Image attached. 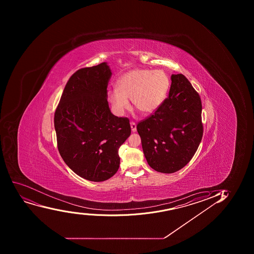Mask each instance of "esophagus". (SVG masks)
<instances>
[{"label": "esophagus", "instance_id": "esophagus-1", "mask_svg": "<svg viewBox=\"0 0 254 254\" xmlns=\"http://www.w3.org/2000/svg\"><path fill=\"white\" fill-rule=\"evenodd\" d=\"M131 131H132V132H136V123H132V122H131Z\"/></svg>", "mask_w": 254, "mask_h": 254}]
</instances>
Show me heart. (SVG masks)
Returning a JSON list of instances; mask_svg holds the SVG:
<instances>
[{
  "label": "heart",
  "instance_id": "b5f03b06",
  "mask_svg": "<svg viewBox=\"0 0 254 254\" xmlns=\"http://www.w3.org/2000/svg\"><path fill=\"white\" fill-rule=\"evenodd\" d=\"M117 86L118 88L108 91V99L118 115H123L128 110L129 99H131L134 108L142 115L147 116L163 104L171 80L164 71L135 68L123 74Z\"/></svg>",
  "mask_w": 254,
  "mask_h": 254
}]
</instances>
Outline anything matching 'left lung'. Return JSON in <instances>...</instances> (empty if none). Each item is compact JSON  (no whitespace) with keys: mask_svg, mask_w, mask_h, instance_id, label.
Returning a JSON list of instances; mask_svg holds the SVG:
<instances>
[{"mask_svg":"<svg viewBox=\"0 0 254 254\" xmlns=\"http://www.w3.org/2000/svg\"><path fill=\"white\" fill-rule=\"evenodd\" d=\"M169 98L153 115L136 126L147 163L171 174L190 162L203 136L202 104L187 78L172 74Z\"/></svg>","mask_w":254,"mask_h":254,"instance_id":"left-lung-1","label":"left lung"}]
</instances>
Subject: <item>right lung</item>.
Masks as SVG:
<instances>
[{
  "instance_id": "1",
  "label": "right lung",
  "mask_w": 254,
  "mask_h": 254,
  "mask_svg": "<svg viewBox=\"0 0 254 254\" xmlns=\"http://www.w3.org/2000/svg\"><path fill=\"white\" fill-rule=\"evenodd\" d=\"M112 71L107 62L71 76L55 113L58 149L78 176L100 182L120 165L118 149L131 135L128 118L111 113L108 98Z\"/></svg>"
}]
</instances>
